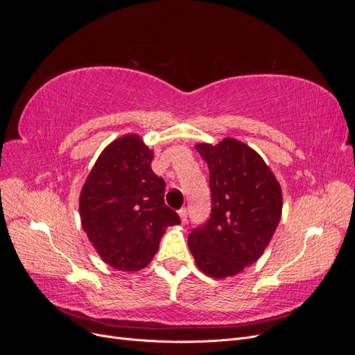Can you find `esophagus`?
Masks as SVG:
<instances>
[{"label": "esophagus", "instance_id": "obj_1", "mask_svg": "<svg viewBox=\"0 0 355 355\" xmlns=\"http://www.w3.org/2000/svg\"><path fill=\"white\" fill-rule=\"evenodd\" d=\"M178 214H179V218H180L182 223H185L187 219H188V210L184 207V209H180V210L178 211Z\"/></svg>", "mask_w": 355, "mask_h": 355}]
</instances>
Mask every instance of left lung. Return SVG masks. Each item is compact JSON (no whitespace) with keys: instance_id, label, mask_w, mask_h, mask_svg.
<instances>
[{"instance_id":"8db88e82","label":"left lung","mask_w":355,"mask_h":355,"mask_svg":"<svg viewBox=\"0 0 355 355\" xmlns=\"http://www.w3.org/2000/svg\"><path fill=\"white\" fill-rule=\"evenodd\" d=\"M210 170L211 214L192 231L189 250L198 270L223 280L263 254L280 223L283 191L274 171L252 146L234 137L196 144Z\"/></svg>"}]
</instances>
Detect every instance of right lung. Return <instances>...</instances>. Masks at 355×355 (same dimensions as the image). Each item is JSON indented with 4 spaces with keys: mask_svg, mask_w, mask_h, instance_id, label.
<instances>
[{
    "mask_svg": "<svg viewBox=\"0 0 355 355\" xmlns=\"http://www.w3.org/2000/svg\"><path fill=\"white\" fill-rule=\"evenodd\" d=\"M154 149L127 133L106 145L80 192V219L93 249L114 270L141 271L154 259L175 210L164 204V179L151 163Z\"/></svg>",
    "mask_w": 355,
    "mask_h": 355,
    "instance_id": "obj_1",
    "label": "right lung"
}]
</instances>
